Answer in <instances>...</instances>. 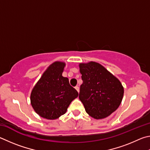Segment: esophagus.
<instances>
[{"mask_svg": "<svg viewBox=\"0 0 150 150\" xmlns=\"http://www.w3.org/2000/svg\"><path fill=\"white\" fill-rule=\"evenodd\" d=\"M75 89H76V91H78V92H79V91H80V88H79V87H78V86H76V87H75Z\"/></svg>", "mask_w": 150, "mask_h": 150, "instance_id": "esophagus-1", "label": "esophagus"}]
</instances>
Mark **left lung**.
<instances>
[{"label":"left lung","mask_w":150,"mask_h":150,"mask_svg":"<svg viewBox=\"0 0 150 150\" xmlns=\"http://www.w3.org/2000/svg\"><path fill=\"white\" fill-rule=\"evenodd\" d=\"M83 80L79 99L87 113L96 119L109 117L121 103L124 88L117 78L98 62L80 63Z\"/></svg>","instance_id":"obj_1"}]
</instances>
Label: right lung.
<instances>
[{
    "label": "right lung",
    "mask_w": 150,
    "mask_h": 150,
    "mask_svg": "<svg viewBox=\"0 0 150 150\" xmlns=\"http://www.w3.org/2000/svg\"><path fill=\"white\" fill-rule=\"evenodd\" d=\"M66 63L55 61L42 74L31 92L30 101L39 116L54 120L66 113L68 106L78 93L62 76Z\"/></svg>",
    "instance_id": "1"
}]
</instances>
